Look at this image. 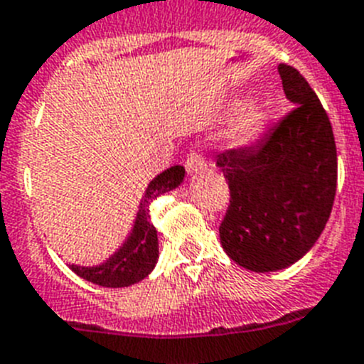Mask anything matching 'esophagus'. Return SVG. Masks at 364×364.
I'll list each match as a JSON object with an SVG mask.
<instances>
[{"label": "esophagus", "mask_w": 364, "mask_h": 364, "mask_svg": "<svg viewBox=\"0 0 364 364\" xmlns=\"http://www.w3.org/2000/svg\"><path fill=\"white\" fill-rule=\"evenodd\" d=\"M185 168H187V172L191 173V176H194V173H200L203 172V170H207V163L205 159H203V155L198 154V151H191L187 161H185Z\"/></svg>", "instance_id": "obj_1"}]
</instances>
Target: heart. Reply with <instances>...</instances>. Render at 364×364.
<instances>
[{
    "mask_svg": "<svg viewBox=\"0 0 364 364\" xmlns=\"http://www.w3.org/2000/svg\"><path fill=\"white\" fill-rule=\"evenodd\" d=\"M268 118H270V109H268L267 103L253 102L246 105L229 127V142L233 146H244L252 142L261 133L262 127L267 125Z\"/></svg>",
    "mask_w": 364,
    "mask_h": 364,
    "instance_id": "b5f03b06",
    "label": "heart"
}]
</instances>
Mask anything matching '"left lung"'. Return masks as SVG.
I'll use <instances>...</instances> for the list:
<instances>
[{
  "mask_svg": "<svg viewBox=\"0 0 364 364\" xmlns=\"http://www.w3.org/2000/svg\"><path fill=\"white\" fill-rule=\"evenodd\" d=\"M294 111L255 146L216 157L229 185L220 242L252 272L300 261L318 240L337 191V148L328 112L300 72L279 64Z\"/></svg>",
  "mask_w": 364,
  "mask_h": 364,
  "instance_id": "left-lung-1",
  "label": "left lung"
}]
</instances>
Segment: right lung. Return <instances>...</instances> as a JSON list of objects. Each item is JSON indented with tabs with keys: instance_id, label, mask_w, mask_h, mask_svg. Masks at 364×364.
I'll return each instance as SVG.
<instances>
[{
	"instance_id": "add662e5",
	"label": "right lung",
	"mask_w": 364,
	"mask_h": 364,
	"mask_svg": "<svg viewBox=\"0 0 364 364\" xmlns=\"http://www.w3.org/2000/svg\"><path fill=\"white\" fill-rule=\"evenodd\" d=\"M185 177V168L170 166L163 173H159L149 181L146 194L140 201L136 213L135 225L131 229L129 237L111 257L97 267H77L70 264L75 274L94 285L120 289V287L135 285L144 279L154 270L159 259L157 229L149 218V203L161 194L179 187Z\"/></svg>"
}]
</instances>
